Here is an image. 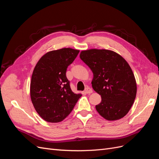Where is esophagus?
Returning <instances> with one entry per match:
<instances>
[{
	"instance_id": "obj_1",
	"label": "esophagus",
	"mask_w": 159,
	"mask_h": 159,
	"mask_svg": "<svg viewBox=\"0 0 159 159\" xmlns=\"http://www.w3.org/2000/svg\"><path fill=\"white\" fill-rule=\"evenodd\" d=\"M84 92H85V93H87V94H90V93H91L93 92V90H92V89H91L90 88L87 87V88H86L85 89Z\"/></svg>"
}]
</instances>
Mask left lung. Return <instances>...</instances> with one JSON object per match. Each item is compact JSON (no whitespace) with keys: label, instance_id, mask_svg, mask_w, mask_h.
<instances>
[{"label":"left lung","instance_id":"obj_1","mask_svg":"<svg viewBox=\"0 0 159 159\" xmlns=\"http://www.w3.org/2000/svg\"><path fill=\"white\" fill-rule=\"evenodd\" d=\"M80 57L92 71V88L102 97L95 106L99 114L108 121L125 116L137 94L135 78L127 61L105 49L83 50Z\"/></svg>","mask_w":159,"mask_h":159}]
</instances>
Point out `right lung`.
Returning a JSON list of instances; mask_svg holds the SVG:
<instances>
[{"label": "right lung", "instance_id": "obj_1", "mask_svg": "<svg viewBox=\"0 0 159 159\" xmlns=\"http://www.w3.org/2000/svg\"><path fill=\"white\" fill-rule=\"evenodd\" d=\"M79 52L70 48L48 52L34 69L30 98L36 112L47 122L63 121L81 96L71 91L66 75L67 68Z\"/></svg>", "mask_w": 159, "mask_h": 159}]
</instances>
